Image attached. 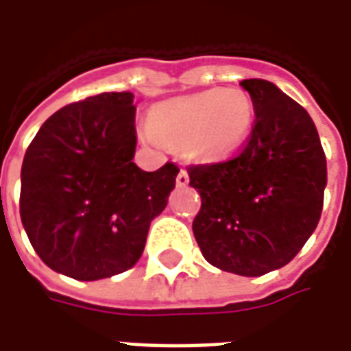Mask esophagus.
<instances>
[{
	"label": "esophagus",
	"instance_id": "34e87169",
	"mask_svg": "<svg viewBox=\"0 0 351 351\" xmlns=\"http://www.w3.org/2000/svg\"><path fill=\"white\" fill-rule=\"evenodd\" d=\"M188 184H190V176H188V171L180 169V173H178V176H176V186H178V188H184V186H188Z\"/></svg>",
	"mask_w": 351,
	"mask_h": 351
}]
</instances>
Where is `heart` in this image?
<instances>
[{"mask_svg":"<svg viewBox=\"0 0 351 351\" xmlns=\"http://www.w3.org/2000/svg\"><path fill=\"white\" fill-rule=\"evenodd\" d=\"M256 122L254 101L241 88H213L154 108L148 128L161 143L186 146L191 158L221 161L235 156Z\"/></svg>","mask_w":351,"mask_h":351,"instance_id":"obj_1","label":"heart"}]
</instances>
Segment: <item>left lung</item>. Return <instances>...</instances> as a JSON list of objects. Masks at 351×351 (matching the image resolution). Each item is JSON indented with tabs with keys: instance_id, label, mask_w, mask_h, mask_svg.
<instances>
[{
	"instance_id": "1",
	"label": "left lung",
	"mask_w": 351,
	"mask_h": 351,
	"mask_svg": "<svg viewBox=\"0 0 351 351\" xmlns=\"http://www.w3.org/2000/svg\"><path fill=\"white\" fill-rule=\"evenodd\" d=\"M256 123L237 158L188 169L201 195L193 235L210 265L261 276L287 265L314 233L327 163L310 114L276 84L246 79Z\"/></svg>"
}]
</instances>
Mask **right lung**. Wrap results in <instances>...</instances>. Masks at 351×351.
Wrapping results in <instances>:
<instances>
[{"label":"right lung","instance_id":"add662e5","mask_svg":"<svg viewBox=\"0 0 351 351\" xmlns=\"http://www.w3.org/2000/svg\"><path fill=\"white\" fill-rule=\"evenodd\" d=\"M135 146L131 92L71 103L37 131L20 173V218L52 271L92 282L128 271L143 256L178 167L146 173L133 163Z\"/></svg>","mask_w":351,"mask_h":351}]
</instances>
